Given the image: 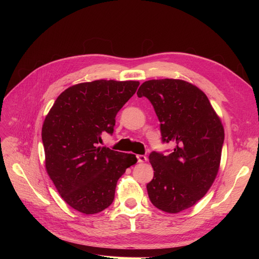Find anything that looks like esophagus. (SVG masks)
I'll return each mask as SVG.
<instances>
[{
    "label": "esophagus",
    "mask_w": 259,
    "mask_h": 259,
    "mask_svg": "<svg viewBox=\"0 0 259 259\" xmlns=\"http://www.w3.org/2000/svg\"><path fill=\"white\" fill-rule=\"evenodd\" d=\"M137 160L139 163H144L147 161V156L143 155V154H139V155H137Z\"/></svg>",
    "instance_id": "esophagus-1"
}]
</instances>
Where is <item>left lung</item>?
Segmentation results:
<instances>
[{
  "label": "left lung",
  "mask_w": 259,
  "mask_h": 259,
  "mask_svg": "<svg viewBox=\"0 0 259 259\" xmlns=\"http://www.w3.org/2000/svg\"><path fill=\"white\" fill-rule=\"evenodd\" d=\"M152 104L163 143L173 152H151L154 170L147 185L152 204L176 214L193 206L213 185L221 165L225 131L207 96L197 86L176 79L149 80L137 92Z\"/></svg>",
  "instance_id": "8db88e82"
}]
</instances>
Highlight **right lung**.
<instances>
[{"instance_id":"add662e5","label":"right lung","mask_w":259,"mask_h":259,"mask_svg":"<svg viewBox=\"0 0 259 259\" xmlns=\"http://www.w3.org/2000/svg\"><path fill=\"white\" fill-rule=\"evenodd\" d=\"M138 81L97 80L70 86L55 100L42 127L46 171L68 205L86 215L111 205L119 178L135 154L99 147Z\"/></svg>"}]
</instances>
